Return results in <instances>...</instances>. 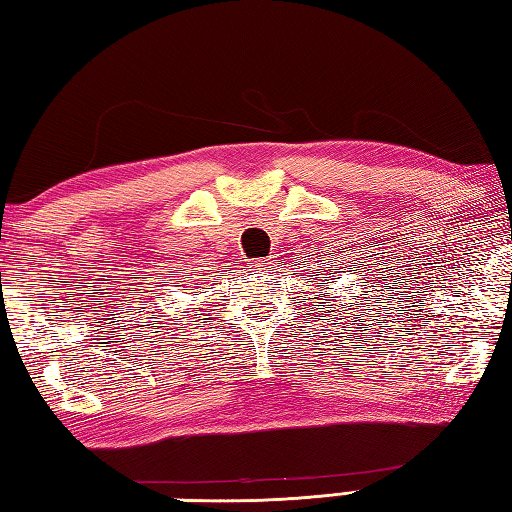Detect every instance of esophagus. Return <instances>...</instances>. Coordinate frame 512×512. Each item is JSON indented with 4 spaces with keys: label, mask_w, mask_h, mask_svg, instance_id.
Masks as SVG:
<instances>
[{
    "label": "esophagus",
    "mask_w": 512,
    "mask_h": 512,
    "mask_svg": "<svg viewBox=\"0 0 512 512\" xmlns=\"http://www.w3.org/2000/svg\"><path fill=\"white\" fill-rule=\"evenodd\" d=\"M271 266H273L271 259H255L253 271L255 273H268V271H271Z\"/></svg>",
    "instance_id": "obj_1"
}]
</instances>
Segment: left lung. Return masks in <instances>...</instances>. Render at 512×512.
<instances>
[{
    "label": "left lung",
    "instance_id": "8db88e82",
    "mask_svg": "<svg viewBox=\"0 0 512 512\" xmlns=\"http://www.w3.org/2000/svg\"><path fill=\"white\" fill-rule=\"evenodd\" d=\"M320 297H322V295H320Z\"/></svg>",
    "mask_w": 512,
    "mask_h": 512
}]
</instances>
